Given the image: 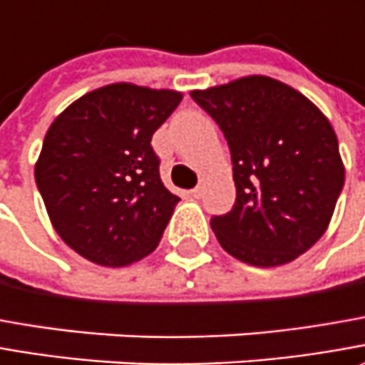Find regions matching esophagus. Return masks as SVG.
Here are the masks:
<instances>
[{
    "mask_svg": "<svg viewBox=\"0 0 365 365\" xmlns=\"http://www.w3.org/2000/svg\"><path fill=\"white\" fill-rule=\"evenodd\" d=\"M190 194L194 195V197H200V195H202V185H195V187L192 190V192H190Z\"/></svg>",
    "mask_w": 365,
    "mask_h": 365,
    "instance_id": "1",
    "label": "esophagus"
}]
</instances>
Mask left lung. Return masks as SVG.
I'll return each mask as SVG.
<instances>
[{
	"instance_id": "left-lung-1",
	"label": "left lung",
	"mask_w": 365,
	"mask_h": 365,
	"mask_svg": "<svg viewBox=\"0 0 365 365\" xmlns=\"http://www.w3.org/2000/svg\"><path fill=\"white\" fill-rule=\"evenodd\" d=\"M192 98L230 147L236 202L210 220L222 248L252 267L295 260L323 236L346 180L329 120L269 76L194 91Z\"/></svg>"
}]
</instances>
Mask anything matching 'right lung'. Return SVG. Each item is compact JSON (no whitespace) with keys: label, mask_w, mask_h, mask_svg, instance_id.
<instances>
[{"label":"right lung","mask_w":365,"mask_h":365,"mask_svg":"<svg viewBox=\"0 0 365 365\" xmlns=\"http://www.w3.org/2000/svg\"><path fill=\"white\" fill-rule=\"evenodd\" d=\"M182 93L108 84L74 101L46 133L36 183L56 232L103 267L143 258L180 202L159 178L151 137Z\"/></svg>","instance_id":"right-lung-1"}]
</instances>
